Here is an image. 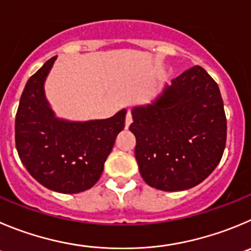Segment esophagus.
I'll return each mask as SVG.
<instances>
[{"instance_id": "obj_1", "label": "esophagus", "mask_w": 251, "mask_h": 251, "mask_svg": "<svg viewBox=\"0 0 251 251\" xmlns=\"http://www.w3.org/2000/svg\"><path fill=\"white\" fill-rule=\"evenodd\" d=\"M132 123V115H131V111L126 112V119H125V127L128 128V126Z\"/></svg>"}]
</instances>
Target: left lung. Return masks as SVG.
I'll list each match as a JSON object with an SVG mask.
<instances>
[{
	"label": "left lung",
	"mask_w": 251,
	"mask_h": 251,
	"mask_svg": "<svg viewBox=\"0 0 251 251\" xmlns=\"http://www.w3.org/2000/svg\"><path fill=\"white\" fill-rule=\"evenodd\" d=\"M131 114L135 157L149 186L165 192L189 189L221 162L226 141L223 99L218 84L200 65Z\"/></svg>",
	"instance_id": "obj_1"
}]
</instances>
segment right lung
<instances>
[{
    "label": "right lung",
    "instance_id": "1",
    "mask_svg": "<svg viewBox=\"0 0 251 251\" xmlns=\"http://www.w3.org/2000/svg\"><path fill=\"white\" fill-rule=\"evenodd\" d=\"M57 57L28 79L16 114V149L25 170L46 188L80 193L99 181L115 140L125 127L126 110L104 120L57 118L44 94V81Z\"/></svg>",
    "mask_w": 251,
    "mask_h": 251
}]
</instances>
